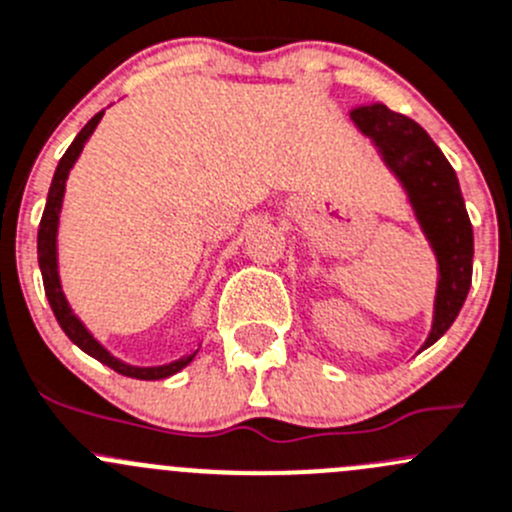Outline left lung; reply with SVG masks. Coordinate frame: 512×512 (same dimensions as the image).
Segmentation results:
<instances>
[{
    "mask_svg": "<svg viewBox=\"0 0 512 512\" xmlns=\"http://www.w3.org/2000/svg\"><path fill=\"white\" fill-rule=\"evenodd\" d=\"M350 117L367 137H372L385 162L398 172L438 252V302L433 332L425 342V347H430L455 322L473 282V225L458 177L440 147L415 119L393 112L382 102L357 104Z\"/></svg>",
    "mask_w": 512,
    "mask_h": 512,
    "instance_id": "1",
    "label": "left lung"
}]
</instances>
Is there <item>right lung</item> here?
Masks as SVG:
<instances>
[{"instance_id": "obj_1", "label": "right lung", "mask_w": 512, "mask_h": 512, "mask_svg": "<svg viewBox=\"0 0 512 512\" xmlns=\"http://www.w3.org/2000/svg\"><path fill=\"white\" fill-rule=\"evenodd\" d=\"M104 112H97L87 124L82 127L74 142L69 145V150L64 152L62 160H59L57 172L52 177V185H49V195H47V205H44L42 212V222H39V235H37V257H39V270H42V282H44V292H47V300L52 305L54 317H57L59 327L64 330V335L74 342L77 347H82L87 355L97 357L99 362H104L107 367H112L114 372L127 377H137V380H162V377H170L175 372H180L182 367L190 365L195 352L190 357H182V360L170 362V365L162 367H135L127 365V362L117 360L114 355H109L87 330H84L82 322L77 320L72 310H69L67 300L62 295V287H59V275H57V222H59V207H62V197H64V182H67L69 170H72L74 160L82 152L84 142L89 140V135L94 132L97 122L102 119Z\"/></svg>"}]
</instances>
